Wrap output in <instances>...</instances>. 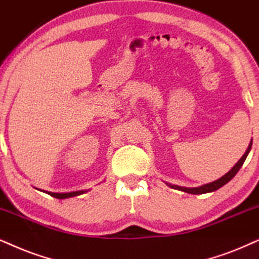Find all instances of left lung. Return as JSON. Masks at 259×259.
<instances>
[{
	"label": "left lung",
	"instance_id": "obj_1",
	"mask_svg": "<svg viewBox=\"0 0 259 259\" xmlns=\"http://www.w3.org/2000/svg\"><path fill=\"white\" fill-rule=\"evenodd\" d=\"M251 146H252V142L250 143V146H248V148L246 152L243 156H241V159L239 160V161L235 163L234 167L231 169L230 172L226 173L224 177H221L220 179H218V181L212 182V183H209V184H205V185H202V186H198V188H183V186H177V185H171V184H167L168 186H171L172 189H177V190H181V191H184V192H188V194H192V195H202V194H207V192H212L215 191V190L220 189L221 186H224L225 184H227L228 182L231 181L233 177L237 175L239 169H240L241 166H243V163L245 160H246L248 153H250V149H251Z\"/></svg>",
	"mask_w": 259,
	"mask_h": 259
}]
</instances>
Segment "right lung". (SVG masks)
<instances>
[{
  "instance_id": "1",
  "label": "right lung",
  "mask_w": 259,
  "mask_h": 259,
  "mask_svg": "<svg viewBox=\"0 0 259 259\" xmlns=\"http://www.w3.org/2000/svg\"><path fill=\"white\" fill-rule=\"evenodd\" d=\"M48 195L52 196V197L55 198H60V199H63V198H69V197H74V196H77V195H82L84 192H87V190H81V191H74V192H67V194H56V192H50V191H45Z\"/></svg>"
}]
</instances>
